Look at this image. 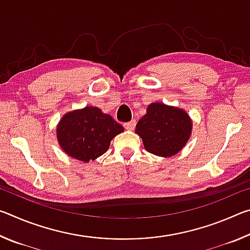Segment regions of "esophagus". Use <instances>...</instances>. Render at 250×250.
Instances as JSON below:
<instances>
[{"instance_id":"34e87169","label":"esophagus","mask_w":250,"mask_h":250,"mask_svg":"<svg viewBox=\"0 0 250 250\" xmlns=\"http://www.w3.org/2000/svg\"><path fill=\"white\" fill-rule=\"evenodd\" d=\"M124 125H125V128L126 130H129V131H132V130L134 129V126H135V121L133 120V121L126 122V124H125Z\"/></svg>"}]
</instances>
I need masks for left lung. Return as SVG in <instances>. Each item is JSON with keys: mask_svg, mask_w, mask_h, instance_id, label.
<instances>
[{"mask_svg": "<svg viewBox=\"0 0 250 250\" xmlns=\"http://www.w3.org/2000/svg\"><path fill=\"white\" fill-rule=\"evenodd\" d=\"M192 128L193 121L184 109L152 103L135 125V133L142 139L147 152L161 158H171L186 146Z\"/></svg>", "mask_w": 250, "mask_h": 250, "instance_id": "obj_1", "label": "left lung"}]
</instances>
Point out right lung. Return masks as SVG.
Returning a JSON list of instances; mask_svg holds the SVG:
<instances>
[{
  "instance_id": "obj_1",
  "label": "right lung",
  "mask_w": 250,
  "mask_h": 250,
  "mask_svg": "<svg viewBox=\"0 0 250 250\" xmlns=\"http://www.w3.org/2000/svg\"><path fill=\"white\" fill-rule=\"evenodd\" d=\"M124 131V126L108 113L86 105L62 117L56 126V137L67 155L88 163L105 153L112 139Z\"/></svg>"
}]
</instances>
